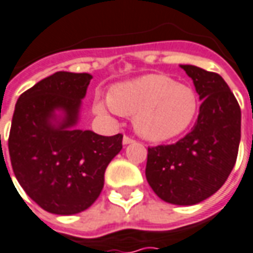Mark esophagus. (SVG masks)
<instances>
[{
  "label": "esophagus",
  "mask_w": 253,
  "mask_h": 253,
  "mask_svg": "<svg viewBox=\"0 0 253 253\" xmlns=\"http://www.w3.org/2000/svg\"><path fill=\"white\" fill-rule=\"evenodd\" d=\"M134 141H135V139L131 138V137H128V135H125V137H123V144L125 145L131 144V142H134Z\"/></svg>",
  "instance_id": "esophagus-1"
}]
</instances>
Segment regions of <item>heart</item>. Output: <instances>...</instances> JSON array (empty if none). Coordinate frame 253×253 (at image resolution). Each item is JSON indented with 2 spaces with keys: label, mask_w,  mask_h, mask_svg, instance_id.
Returning <instances> with one entry per match:
<instances>
[{
  "label": "heart",
  "mask_w": 253,
  "mask_h": 253,
  "mask_svg": "<svg viewBox=\"0 0 253 253\" xmlns=\"http://www.w3.org/2000/svg\"><path fill=\"white\" fill-rule=\"evenodd\" d=\"M199 100L194 90L174 79L149 74L111 86L107 97H97L100 115H134V127L141 137L166 141L179 135L194 121Z\"/></svg>",
  "instance_id": "heart-1"
}]
</instances>
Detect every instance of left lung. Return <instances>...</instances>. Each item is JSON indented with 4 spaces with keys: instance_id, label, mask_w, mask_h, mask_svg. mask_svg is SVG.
<instances>
[{
    "instance_id": "left-lung-1",
    "label": "left lung",
    "mask_w": 253,
    "mask_h": 253,
    "mask_svg": "<svg viewBox=\"0 0 253 253\" xmlns=\"http://www.w3.org/2000/svg\"><path fill=\"white\" fill-rule=\"evenodd\" d=\"M200 96L192 131L171 145L148 148L145 175L166 203L193 206L216 193L236 164L241 138V109L219 74L181 65Z\"/></svg>"
}]
</instances>
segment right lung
Masks as SVG:
<instances>
[{"label":"right lung","instance_id":"right-lung-1","mask_svg":"<svg viewBox=\"0 0 253 253\" xmlns=\"http://www.w3.org/2000/svg\"><path fill=\"white\" fill-rule=\"evenodd\" d=\"M91 78L56 72L16 102L8 139L10 164L28 197L50 213L87 210L104 188L107 166L122 149V134L104 137L75 127Z\"/></svg>","mask_w":253,"mask_h":253}]
</instances>
